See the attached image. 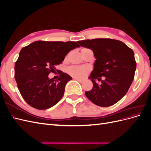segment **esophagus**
<instances>
[{
    "label": "esophagus",
    "mask_w": 151,
    "mask_h": 151,
    "mask_svg": "<svg viewBox=\"0 0 151 151\" xmlns=\"http://www.w3.org/2000/svg\"><path fill=\"white\" fill-rule=\"evenodd\" d=\"M74 79L77 81L78 82H80V83H83V79H78V78H76V77H74Z\"/></svg>",
    "instance_id": "1"
}]
</instances>
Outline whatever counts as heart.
<instances>
[{"label": "heart", "instance_id": "obj_1", "mask_svg": "<svg viewBox=\"0 0 151 151\" xmlns=\"http://www.w3.org/2000/svg\"><path fill=\"white\" fill-rule=\"evenodd\" d=\"M88 71V68L83 66H72L68 68V72L72 76L78 78H83L86 76Z\"/></svg>", "mask_w": 151, "mask_h": 151}]
</instances>
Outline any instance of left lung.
I'll return each mask as SVG.
<instances>
[{
    "label": "left lung",
    "mask_w": 151,
    "mask_h": 151,
    "mask_svg": "<svg viewBox=\"0 0 151 151\" xmlns=\"http://www.w3.org/2000/svg\"><path fill=\"white\" fill-rule=\"evenodd\" d=\"M81 47L91 49L96 60L89 79L93 87L85 94L102 107L110 106L124 96L132 83L136 70L133 50L119 40L98 38L78 41ZM104 76L101 80V77ZM101 80L100 85L95 80Z\"/></svg>",
    "instance_id": "1"
}]
</instances>
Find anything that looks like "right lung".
Here are the masks:
<instances>
[{"label": "right lung", "mask_w": 151, "mask_h": 151, "mask_svg": "<svg viewBox=\"0 0 151 151\" xmlns=\"http://www.w3.org/2000/svg\"><path fill=\"white\" fill-rule=\"evenodd\" d=\"M79 45L75 42L36 41L21 49L15 63L14 77L21 96L31 106L46 109L61 99L72 77L62 72L57 81L48 76Z\"/></svg>", "instance_id": "obj_1"}]
</instances>
